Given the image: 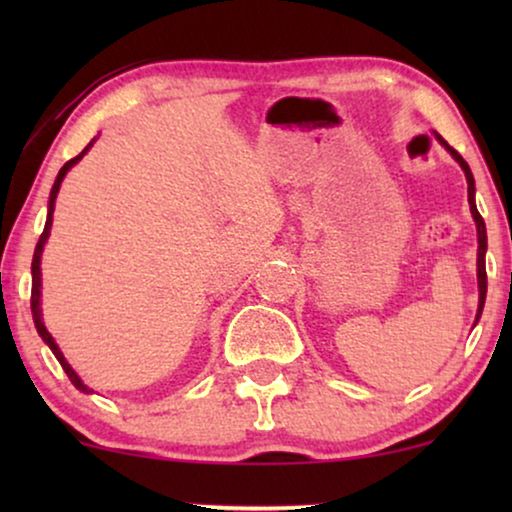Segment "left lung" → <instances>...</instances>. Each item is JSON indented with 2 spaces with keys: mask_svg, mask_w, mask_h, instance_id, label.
I'll list each match as a JSON object with an SVG mask.
<instances>
[{
  "mask_svg": "<svg viewBox=\"0 0 512 512\" xmlns=\"http://www.w3.org/2000/svg\"><path fill=\"white\" fill-rule=\"evenodd\" d=\"M436 139L440 144L445 146L447 153L457 160L461 170L466 174V184H468V205H471V214H473V221H475V228H478V291H480V298H478V314H475V324L480 321V314H482V307H485V298H487V270H485V254H487V228H485V221H482V216L478 212V207H475V179H473V172L471 167L464 158L459 156L457 151L452 149L450 144L445 142L443 137L436 135Z\"/></svg>",
  "mask_w": 512,
  "mask_h": 512,
  "instance_id": "obj_1",
  "label": "left lung"
}]
</instances>
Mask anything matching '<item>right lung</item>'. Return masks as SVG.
Listing matches in <instances>:
<instances>
[{
  "instance_id": "1",
  "label": "right lung",
  "mask_w": 512,
  "mask_h": 512,
  "mask_svg": "<svg viewBox=\"0 0 512 512\" xmlns=\"http://www.w3.org/2000/svg\"><path fill=\"white\" fill-rule=\"evenodd\" d=\"M95 144V139L93 142H90L86 149H83L79 156L76 158H72V160H67L65 165L60 167V172H58V177H55V184H53V188H51V195H48V214H46V226H44V233H41V237H39V242H37V247H34V256H32V319H34V326H37V333L41 335V340L46 342L48 347H51V352L55 354V359L60 361V366H62V370H65L67 373V377L69 380H72V384L79 391H83V394H93V389L88 387L86 382L81 380L79 375H76V370L69 366V361L65 359V354L60 352V347H58V342H55V338L51 333H48V328L44 326V319H41V254H44V244L48 242V235H51V226H53V212H55V198H58V193H60V184H62V179L67 177V172L72 170V167L79 163V160L86 156V153L90 151V146Z\"/></svg>"
}]
</instances>
